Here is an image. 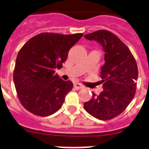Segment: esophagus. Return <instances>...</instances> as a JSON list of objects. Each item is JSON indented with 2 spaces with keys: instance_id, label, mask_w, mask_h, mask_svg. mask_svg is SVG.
<instances>
[{
  "instance_id": "34e87169",
  "label": "esophagus",
  "mask_w": 149,
  "mask_h": 149,
  "mask_svg": "<svg viewBox=\"0 0 149 149\" xmlns=\"http://www.w3.org/2000/svg\"><path fill=\"white\" fill-rule=\"evenodd\" d=\"M74 88L76 89H80L83 88V86H82L80 83H74Z\"/></svg>"
}]
</instances>
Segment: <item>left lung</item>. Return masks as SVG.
I'll use <instances>...</instances> for the list:
<instances>
[{"mask_svg":"<svg viewBox=\"0 0 149 149\" xmlns=\"http://www.w3.org/2000/svg\"><path fill=\"white\" fill-rule=\"evenodd\" d=\"M84 37L102 45L105 64L100 72L103 91L98 95L93 93V98L83 106L95 118L109 120L121 114L135 96L137 63L128 47L109 31L100 30Z\"/></svg>","mask_w":149,"mask_h":149,"instance_id":"1","label":"left lung"}]
</instances>
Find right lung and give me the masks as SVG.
Wrapping results in <instances>:
<instances>
[{
  "instance_id": "right-lung-1",
  "label": "right lung",
  "mask_w": 149,
  "mask_h": 149,
  "mask_svg": "<svg viewBox=\"0 0 149 149\" xmlns=\"http://www.w3.org/2000/svg\"><path fill=\"white\" fill-rule=\"evenodd\" d=\"M83 35L43 33L29 40L20 49L14 82L20 102L29 112L47 116L62 106L73 85L70 80L60 78L55 69L62 68L69 50Z\"/></svg>"
}]
</instances>
